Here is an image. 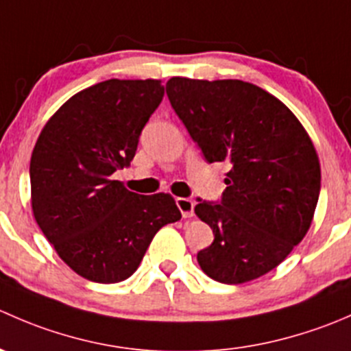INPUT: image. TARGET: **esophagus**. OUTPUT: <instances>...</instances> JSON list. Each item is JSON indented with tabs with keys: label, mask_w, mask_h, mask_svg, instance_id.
Returning a JSON list of instances; mask_svg holds the SVG:
<instances>
[{
	"label": "esophagus",
	"mask_w": 351,
	"mask_h": 351,
	"mask_svg": "<svg viewBox=\"0 0 351 351\" xmlns=\"http://www.w3.org/2000/svg\"><path fill=\"white\" fill-rule=\"evenodd\" d=\"M176 205H178V208L182 210L183 217H193V207H195L193 200H190V198H176Z\"/></svg>",
	"instance_id": "34e87169"
}]
</instances>
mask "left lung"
<instances>
[{
    "instance_id": "obj_1",
    "label": "left lung",
    "mask_w": 351,
    "mask_h": 351,
    "mask_svg": "<svg viewBox=\"0 0 351 351\" xmlns=\"http://www.w3.org/2000/svg\"><path fill=\"white\" fill-rule=\"evenodd\" d=\"M166 93L204 158L232 165L221 202L195 205L214 232L198 265L229 285L268 274L313 222L321 190L313 141L278 98L251 83L171 77Z\"/></svg>"
}]
</instances>
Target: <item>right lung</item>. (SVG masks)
<instances>
[{
  "label": "right lung",
  "instance_id": "right-lung-1",
  "mask_svg": "<svg viewBox=\"0 0 351 351\" xmlns=\"http://www.w3.org/2000/svg\"><path fill=\"white\" fill-rule=\"evenodd\" d=\"M165 97L159 80H107L49 119L30 159L32 210L77 275L117 284L137 270L154 234L182 219L168 193L139 195L113 178Z\"/></svg>",
  "mask_w": 351,
  "mask_h": 351
}]
</instances>
